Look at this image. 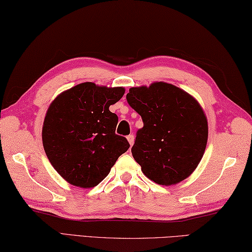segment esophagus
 Returning <instances> with one entry per match:
<instances>
[{"label":"esophagus","instance_id":"34e87169","mask_svg":"<svg viewBox=\"0 0 252 252\" xmlns=\"http://www.w3.org/2000/svg\"><path fill=\"white\" fill-rule=\"evenodd\" d=\"M127 140H128V142H129V145L130 146H132V143H133V140H135V136L132 135H129V136H127Z\"/></svg>","mask_w":252,"mask_h":252}]
</instances>
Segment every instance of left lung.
Returning <instances> with one entry per match:
<instances>
[{
	"label": "left lung",
	"mask_w": 252,
	"mask_h": 252,
	"mask_svg": "<svg viewBox=\"0 0 252 252\" xmlns=\"http://www.w3.org/2000/svg\"><path fill=\"white\" fill-rule=\"evenodd\" d=\"M126 99L143 122L131 148L142 173L163 186L190 176L208 141V121L198 101L163 81L132 87Z\"/></svg>",
	"instance_id": "1"
}]
</instances>
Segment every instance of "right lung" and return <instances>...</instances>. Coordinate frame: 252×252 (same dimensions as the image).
I'll return each mask as SVG.
<instances>
[{
    "label": "right lung",
    "instance_id": "obj_1",
    "mask_svg": "<svg viewBox=\"0 0 252 252\" xmlns=\"http://www.w3.org/2000/svg\"><path fill=\"white\" fill-rule=\"evenodd\" d=\"M124 94L123 87L83 83L50 104L42 127L43 148L67 183L80 188L96 186L128 150L126 138L115 133L119 117L109 110Z\"/></svg>",
    "mask_w": 252,
    "mask_h": 252
}]
</instances>
